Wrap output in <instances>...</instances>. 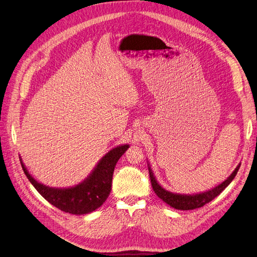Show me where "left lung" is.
<instances>
[{
    "label": "left lung",
    "mask_w": 257,
    "mask_h": 257,
    "mask_svg": "<svg viewBox=\"0 0 257 257\" xmlns=\"http://www.w3.org/2000/svg\"><path fill=\"white\" fill-rule=\"evenodd\" d=\"M239 167H240V163L236 166L234 172L229 177H227L223 182L218 184L214 188L208 189V191L202 192V193L185 195V194H177V193L166 191L163 186H161L159 184V182L157 181V179L153 173V169H151L150 165L148 164L151 186H153L157 196L160 199H162V200L166 204L176 208V210H180V211L195 210V208L201 207L204 204L212 201L214 198H216L218 195H220V193L223 191V189L233 181V179L237 175V172H238Z\"/></svg>",
    "instance_id": "8db88e82"
}]
</instances>
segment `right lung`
<instances>
[{"instance_id": "obj_1", "label": "right lung", "mask_w": 257, "mask_h": 257, "mask_svg": "<svg viewBox=\"0 0 257 257\" xmlns=\"http://www.w3.org/2000/svg\"><path fill=\"white\" fill-rule=\"evenodd\" d=\"M128 148V144H123L111 149L99 160L92 173L82 182L65 188L50 187L38 182L28 173L21 157L20 162L25 176L46 201L65 213L84 215L97 210L107 200L112 189L114 167Z\"/></svg>"}]
</instances>
